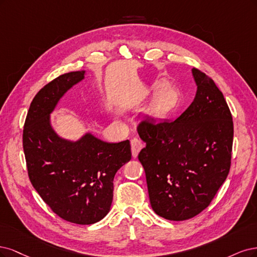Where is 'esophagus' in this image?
<instances>
[{
	"label": "esophagus",
	"mask_w": 257,
	"mask_h": 257,
	"mask_svg": "<svg viewBox=\"0 0 257 257\" xmlns=\"http://www.w3.org/2000/svg\"><path fill=\"white\" fill-rule=\"evenodd\" d=\"M143 142L142 140H140L139 138H134L131 140V152H132V156L137 157L139 152L142 150L143 147Z\"/></svg>",
	"instance_id": "34e87169"
}]
</instances>
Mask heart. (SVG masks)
Here are the masks:
<instances>
[{
	"mask_svg": "<svg viewBox=\"0 0 257 257\" xmlns=\"http://www.w3.org/2000/svg\"><path fill=\"white\" fill-rule=\"evenodd\" d=\"M177 94L174 90H167L160 99V109L162 111L169 112L177 105Z\"/></svg>",
	"mask_w": 257,
	"mask_h": 257,
	"instance_id": "obj_1",
	"label": "heart"
}]
</instances>
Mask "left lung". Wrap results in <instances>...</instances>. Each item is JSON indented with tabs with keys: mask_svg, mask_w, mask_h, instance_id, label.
<instances>
[{
	"mask_svg": "<svg viewBox=\"0 0 257 257\" xmlns=\"http://www.w3.org/2000/svg\"><path fill=\"white\" fill-rule=\"evenodd\" d=\"M193 102L175 120L138 126L146 146L139 154L152 208L171 221L195 217L211 203L230 168L234 125L213 80L196 68Z\"/></svg>",
	"mask_w": 257,
	"mask_h": 257,
	"instance_id": "left-lung-1",
	"label": "left lung"
}]
</instances>
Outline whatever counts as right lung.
<instances>
[{
  "mask_svg": "<svg viewBox=\"0 0 257 257\" xmlns=\"http://www.w3.org/2000/svg\"><path fill=\"white\" fill-rule=\"evenodd\" d=\"M84 74V70L65 73L41 88L30 105L23 129L33 187L60 218L82 225L100 221L110 211L115 174L131 159L129 140L106 143L86 134L72 142L52 128L50 114Z\"/></svg>",
  "mask_w": 257,
  "mask_h": 257,
  "instance_id": "obj_1",
  "label": "right lung"
}]
</instances>
